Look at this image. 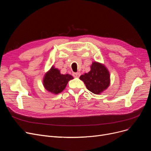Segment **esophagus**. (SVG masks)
<instances>
[{
    "mask_svg": "<svg viewBox=\"0 0 151 151\" xmlns=\"http://www.w3.org/2000/svg\"><path fill=\"white\" fill-rule=\"evenodd\" d=\"M73 76L75 78H79L80 76V73H73Z\"/></svg>",
    "mask_w": 151,
    "mask_h": 151,
    "instance_id": "obj_1",
    "label": "esophagus"
}]
</instances>
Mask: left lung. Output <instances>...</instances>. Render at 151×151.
I'll list each match as a JSON object with an SVG mask.
<instances>
[{"label":"left lung","mask_w":151,"mask_h":151,"mask_svg":"<svg viewBox=\"0 0 151 151\" xmlns=\"http://www.w3.org/2000/svg\"><path fill=\"white\" fill-rule=\"evenodd\" d=\"M80 79L84 82L87 89L94 94H101L110 85V74L104 63L93 61L88 73L81 75Z\"/></svg>","instance_id":"8db88e82"}]
</instances>
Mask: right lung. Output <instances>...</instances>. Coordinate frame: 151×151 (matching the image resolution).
<instances>
[{
  "label": "right lung",
  "instance_id": "add662e5",
  "mask_svg": "<svg viewBox=\"0 0 151 151\" xmlns=\"http://www.w3.org/2000/svg\"><path fill=\"white\" fill-rule=\"evenodd\" d=\"M73 79V77L69 74H61L60 70L52 65L45 73L43 78V85L47 92L56 95L64 90L68 82Z\"/></svg>",
  "mask_w": 151,
  "mask_h": 151
}]
</instances>
